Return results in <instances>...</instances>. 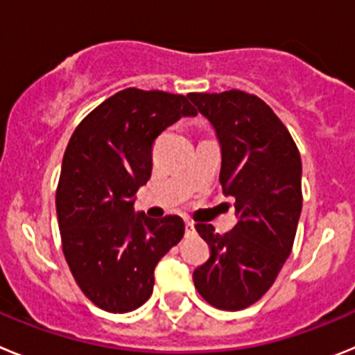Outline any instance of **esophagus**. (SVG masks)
I'll return each mask as SVG.
<instances>
[{
  "label": "esophagus",
  "instance_id": "obj_1",
  "mask_svg": "<svg viewBox=\"0 0 355 355\" xmlns=\"http://www.w3.org/2000/svg\"><path fill=\"white\" fill-rule=\"evenodd\" d=\"M184 231H187V234H192L193 231H196V227H193V222L184 220Z\"/></svg>",
  "mask_w": 355,
  "mask_h": 355
}]
</instances>
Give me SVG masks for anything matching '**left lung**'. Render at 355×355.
Masks as SVG:
<instances>
[{"label": "left lung", "mask_w": 355, "mask_h": 355, "mask_svg": "<svg viewBox=\"0 0 355 355\" xmlns=\"http://www.w3.org/2000/svg\"><path fill=\"white\" fill-rule=\"evenodd\" d=\"M188 97L215 130L220 183L238 216L225 234L196 225L211 256L196 268L193 284L211 306L238 311L261 299L290 256L302 211V163L290 131L258 96L227 90Z\"/></svg>", "instance_id": "left-lung-1"}]
</instances>
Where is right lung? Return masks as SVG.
<instances>
[{"mask_svg":"<svg viewBox=\"0 0 355 355\" xmlns=\"http://www.w3.org/2000/svg\"><path fill=\"white\" fill-rule=\"evenodd\" d=\"M197 110L180 94L124 89L92 110L72 133L56 188L65 261L87 299L128 313L153 293L159 259L184 234L178 215L135 213V193L153 171V144Z\"/></svg>","mask_w":355,"mask_h":355,"instance_id":"1","label":"right lung"}]
</instances>
